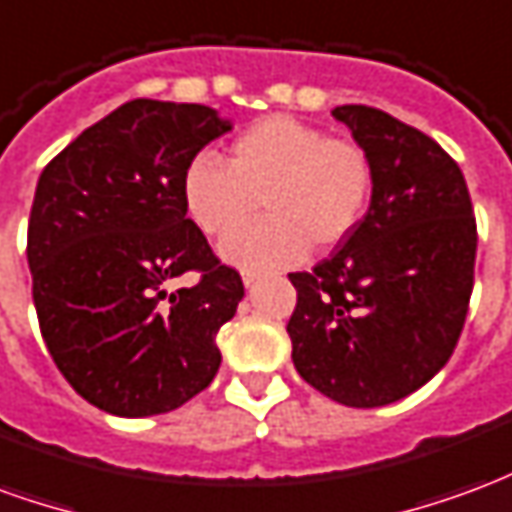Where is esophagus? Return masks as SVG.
<instances>
[{
	"label": "esophagus",
	"instance_id": "34e87169",
	"mask_svg": "<svg viewBox=\"0 0 512 512\" xmlns=\"http://www.w3.org/2000/svg\"><path fill=\"white\" fill-rule=\"evenodd\" d=\"M257 279H260V274H257V271H241V282H244L246 288L257 285Z\"/></svg>",
	"mask_w": 512,
	"mask_h": 512
}]
</instances>
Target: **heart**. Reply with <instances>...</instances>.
Instances as JSON below:
<instances>
[{
    "label": "heart",
    "instance_id": "1",
    "mask_svg": "<svg viewBox=\"0 0 512 512\" xmlns=\"http://www.w3.org/2000/svg\"><path fill=\"white\" fill-rule=\"evenodd\" d=\"M370 191L373 164L362 147L288 115L246 128L227 167L197 156L183 175L186 213L211 238L237 232L261 200L267 219L219 249L224 263L244 271L290 266L310 244L337 246L362 222Z\"/></svg>",
    "mask_w": 512,
    "mask_h": 512
}]
</instances>
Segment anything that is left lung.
<instances>
[{"instance_id":"obj_1","label":"left lung","mask_w":512,"mask_h":512,"mask_svg":"<svg viewBox=\"0 0 512 512\" xmlns=\"http://www.w3.org/2000/svg\"><path fill=\"white\" fill-rule=\"evenodd\" d=\"M373 164L365 219L290 282L293 365L343 406H389L447 365L474 285L477 224L461 167L430 136L381 109L345 104Z\"/></svg>"}]
</instances>
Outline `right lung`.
I'll list each match as a JSON object with an SVG mask.
<instances>
[{
    "label": "right lung",
    "mask_w": 512,
    "mask_h": 512,
    "mask_svg": "<svg viewBox=\"0 0 512 512\" xmlns=\"http://www.w3.org/2000/svg\"><path fill=\"white\" fill-rule=\"evenodd\" d=\"M230 128L211 106L136 98L40 175L27 233L40 334L65 381L106 414H167L222 365L216 334L244 282L186 219L183 175ZM186 270L201 282L169 294Z\"/></svg>",
    "instance_id": "right-lung-1"
}]
</instances>
